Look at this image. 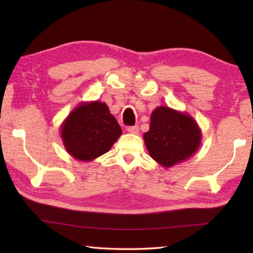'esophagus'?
Masks as SVG:
<instances>
[{
	"instance_id": "obj_1",
	"label": "esophagus",
	"mask_w": 253,
	"mask_h": 253,
	"mask_svg": "<svg viewBox=\"0 0 253 253\" xmlns=\"http://www.w3.org/2000/svg\"><path fill=\"white\" fill-rule=\"evenodd\" d=\"M127 131L129 133H133V135H137L139 132V127L138 126H130L127 127Z\"/></svg>"
}]
</instances>
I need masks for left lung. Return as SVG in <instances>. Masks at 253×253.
I'll use <instances>...</instances> for the list:
<instances>
[{"instance_id": "1", "label": "left lung", "mask_w": 253, "mask_h": 253, "mask_svg": "<svg viewBox=\"0 0 253 253\" xmlns=\"http://www.w3.org/2000/svg\"><path fill=\"white\" fill-rule=\"evenodd\" d=\"M149 131L143 135L150 157L163 168L185 162L201 144V129L188 113L158 106L150 117Z\"/></svg>"}]
</instances>
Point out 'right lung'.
Here are the masks:
<instances>
[{
	"label": "right lung",
	"mask_w": 253,
	"mask_h": 253,
	"mask_svg": "<svg viewBox=\"0 0 253 253\" xmlns=\"http://www.w3.org/2000/svg\"><path fill=\"white\" fill-rule=\"evenodd\" d=\"M122 135V128L104 102H82L61 125L66 151L74 159L90 162L106 153Z\"/></svg>",
	"instance_id": "obj_1"
}]
</instances>
